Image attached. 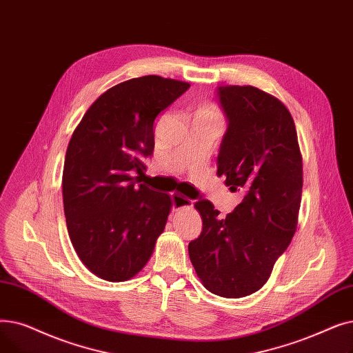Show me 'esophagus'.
<instances>
[{
  "instance_id": "esophagus-1",
  "label": "esophagus",
  "mask_w": 353,
  "mask_h": 353,
  "mask_svg": "<svg viewBox=\"0 0 353 353\" xmlns=\"http://www.w3.org/2000/svg\"><path fill=\"white\" fill-rule=\"evenodd\" d=\"M172 205H174V211H178L182 208H191L194 205V201L175 192L172 194Z\"/></svg>"
}]
</instances>
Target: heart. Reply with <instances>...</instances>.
I'll use <instances>...</instances> for the list:
<instances>
[{
    "label": "heart",
    "instance_id": "obj_1",
    "mask_svg": "<svg viewBox=\"0 0 353 353\" xmlns=\"http://www.w3.org/2000/svg\"><path fill=\"white\" fill-rule=\"evenodd\" d=\"M201 113L208 114V116H211V117H215V119H221V113L218 112L215 108H207V109H204Z\"/></svg>",
    "mask_w": 353,
    "mask_h": 353
}]
</instances>
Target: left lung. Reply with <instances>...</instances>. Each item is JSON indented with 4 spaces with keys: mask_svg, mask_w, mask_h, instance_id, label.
Returning <instances> with one entry per match:
<instances>
[{
    "mask_svg": "<svg viewBox=\"0 0 353 353\" xmlns=\"http://www.w3.org/2000/svg\"><path fill=\"white\" fill-rule=\"evenodd\" d=\"M218 96L228 129L216 175L244 196L225 218L210 201H198L203 232L188 251L208 292L239 299L264 286L294 236L303 158L293 117L277 97L253 86L220 88Z\"/></svg>",
    "mask_w": 353,
    "mask_h": 353,
    "instance_id": "left-lung-1",
    "label": "left lung"
}]
</instances>
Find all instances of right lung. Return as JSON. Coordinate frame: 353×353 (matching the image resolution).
I'll use <instances>...</instances> for the list:
<instances>
[{"instance_id":"right-lung-1","label":"right lung","mask_w":353,"mask_h":353,"mask_svg":"<svg viewBox=\"0 0 353 353\" xmlns=\"http://www.w3.org/2000/svg\"><path fill=\"white\" fill-rule=\"evenodd\" d=\"M190 83L143 76L100 94L65 150L63 204L81 263L108 281L135 277L154 253L172 199L141 182L154 152V122Z\"/></svg>"}]
</instances>
